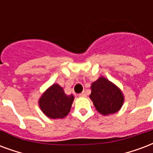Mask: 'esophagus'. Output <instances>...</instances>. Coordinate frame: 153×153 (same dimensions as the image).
<instances>
[{"label": "esophagus", "instance_id": "esophagus-1", "mask_svg": "<svg viewBox=\"0 0 153 153\" xmlns=\"http://www.w3.org/2000/svg\"><path fill=\"white\" fill-rule=\"evenodd\" d=\"M79 96H80V97H85L87 95H86L85 92H82L81 94H79Z\"/></svg>", "mask_w": 153, "mask_h": 153}]
</instances>
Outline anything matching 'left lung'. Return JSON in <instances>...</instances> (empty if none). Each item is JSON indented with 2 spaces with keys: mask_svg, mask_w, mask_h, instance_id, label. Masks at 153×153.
Listing matches in <instances>:
<instances>
[{
  "mask_svg": "<svg viewBox=\"0 0 153 153\" xmlns=\"http://www.w3.org/2000/svg\"><path fill=\"white\" fill-rule=\"evenodd\" d=\"M89 98L98 113L102 115L118 112L124 102V95L121 89L104 76H100L91 84Z\"/></svg>",
  "mask_w": 153,
  "mask_h": 153,
  "instance_id": "left-lung-1",
  "label": "left lung"
}]
</instances>
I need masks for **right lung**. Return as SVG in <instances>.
Returning <instances> with one entry per match:
<instances>
[{"label": "right lung", "instance_id": "obj_1", "mask_svg": "<svg viewBox=\"0 0 153 153\" xmlns=\"http://www.w3.org/2000/svg\"><path fill=\"white\" fill-rule=\"evenodd\" d=\"M73 100L72 94H66L63 87L56 83L42 93L39 99V105L48 118L64 119L70 112Z\"/></svg>", "mask_w": 153, "mask_h": 153}]
</instances>
